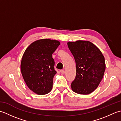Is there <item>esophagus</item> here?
Masks as SVG:
<instances>
[{
	"mask_svg": "<svg viewBox=\"0 0 121 121\" xmlns=\"http://www.w3.org/2000/svg\"><path fill=\"white\" fill-rule=\"evenodd\" d=\"M60 72H61V74H65V71H64V70H60Z\"/></svg>",
	"mask_w": 121,
	"mask_h": 121,
	"instance_id": "esophagus-1",
	"label": "esophagus"
}]
</instances>
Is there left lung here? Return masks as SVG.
I'll list each match as a JSON object with an SVG mask.
<instances>
[{
	"mask_svg": "<svg viewBox=\"0 0 121 121\" xmlns=\"http://www.w3.org/2000/svg\"><path fill=\"white\" fill-rule=\"evenodd\" d=\"M76 63V74L71 88L77 94L88 95L98 86L106 69L104 56L101 51L88 41L68 43Z\"/></svg>",
	"mask_w": 121,
	"mask_h": 121,
	"instance_id": "8db88e82",
	"label": "left lung"
}]
</instances>
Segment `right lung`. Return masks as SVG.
<instances>
[{
    "label": "right lung",
    "mask_w": 121,
    "mask_h": 121,
    "mask_svg": "<svg viewBox=\"0 0 121 121\" xmlns=\"http://www.w3.org/2000/svg\"><path fill=\"white\" fill-rule=\"evenodd\" d=\"M58 40L43 39L32 43L23 55L21 70L28 87L38 95L49 93L56 73L52 54L58 48Z\"/></svg>",
    "instance_id": "obj_1"
}]
</instances>
